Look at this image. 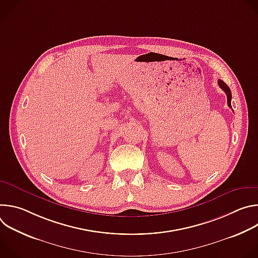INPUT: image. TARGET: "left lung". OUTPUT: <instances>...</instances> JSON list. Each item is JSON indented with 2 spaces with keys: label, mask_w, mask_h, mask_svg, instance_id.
<instances>
[{
  "label": "left lung",
  "mask_w": 258,
  "mask_h": 258,
  "mask_svg": "<svg viewBox=\"0 0 258 258\" xmlns=\"http://www.w3.org/2000/svg\"><path fill=\"white\" fill-rule=\"evenodd\" d=\"M218 86L220 87V89H222L225 93H226V95H227V99H228V106L229 107H232V104H231V101H232V93H231V90H230V88L227 86V84L224 82V81H222V80H218Z\"/></svg>",
  "instance_id": "obj_1"
}]
</instances>
